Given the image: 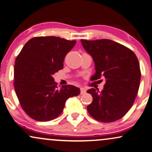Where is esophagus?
<instances>
[{"label":"esophagus","instance_id":"1","mask_svg":"<svg viewBox=\"0 0 152 152\" xmlns=\"http://www.w3.org/2000/svg\"><path fill=\"white\" fill-rule=\"evenodd\" d=\"M86 89L85 88H81V94H86Z\"/></svg>","mask_w":152,"mask_h":152}]
</instances>
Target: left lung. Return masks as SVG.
<instances>
[{"label": "left lung", "mask_w": 152, "mask_h": 152, "mask_svg": "<svg viewBox=\"0 0 152 152\" xmlns=\"http://www.w3.org/2000/svg\"><path fill=\"white\" fill-rule=\"evenodd\" d=\"M81 42L95 63V80L105 78L101 91H87L93 96L88 112L98 121H116L128 112L137 95L141 79L137 58L127 47L110 39H81Z\"/></svg>", "instance_id": "1"}]
</instances>
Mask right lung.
Listing matches in <instances>:
<instances>
[{
    "label": "right lung",
    "instance_id": "1",
    "mask_svg": "<svg viewBox=\"0 0 152 152\" xmlns=\"http://www.w3.org/2000/svg\"><path fill=\"white\" fill-rule=\"evenodd\" d=\"M76 42L58 37H37L18 54L14 87L21 107L31 118L40 122L54 120L62 113L67 99L80 94V89L72 85L58 89L53 78L63 69L64 57Z\"/></svg>",
    "mask_w": 152,
    "mask_h": 152
}]
</instances>
